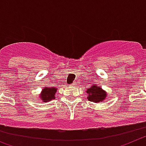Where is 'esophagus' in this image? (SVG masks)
<instances>
[{
	"instance_id": "esophagus-1",
	"label": "esophagus",
	"mask_w": 146,
	"mask_h": 146,
	"mask_svg": "<svg viewBox=\"0 0 146 146\" xmlns=\"http://www.w3.org/2000/svg\"><path fill=\"white\" fill-rule=\"evenodd\" d=\"M70 86H73V87H75V86H76V84L73 83V84H71V85H70Z\"/></svg>"
}]
</instances>
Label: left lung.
Segmentation results:
<instances>
[{
    "label": "left lung",
    "instance_id": "8db88e82",
    "mask_svg": "<svg viewBox=\"0 0 146 146\" xmlns=\"http://www.w3.org/2000/svg\"><path fill=\"white\" fill-rule=\"evenodd\" d=\"M87 93L88 101L94 102V103H99L103 101L106 98V92L103 90L99 86L92 85V87L87 89Z\"/></svg>",
    "mask_w": 146,
    "mask_h": 146
}]
</instances>
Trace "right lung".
I'll list each match as a JSON object with an SVG mask.
<instances>
[{"label":"right lung","mask_w":146,"mask_h":146,"mask_svg":"<svg viewBox=\"0 0 146 146\" xmlns=\"http://www.w3.org/2000/svg\"><path fill=\"white\" fill-rule=\"evenodd\" d=\"M56 90H57V89L56 87H44L40 95V99L43 102L51 101L55 98Z\"/></svg>","instance_id":"add662e5"}]
</instances>
